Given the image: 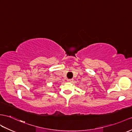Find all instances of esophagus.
Returning a JSON list of instances; mask_svg holds the SVG:
<instances>
[{
  "instance_id": "34e87169",
  "label": "esophagus",
  "mask_w": 132,
  "mask_h": 132,
  "mask_svg": "<svg viewBox=\"0 0 132 132\" xmlns=\"http://www.w3.org/2000/svg\"><path fill=\"white\" fill-rule=\"evenodd\" d=\"M73 79H67V82H68V83H72L73 82Z\"/></svg>"
}]
</instances>
